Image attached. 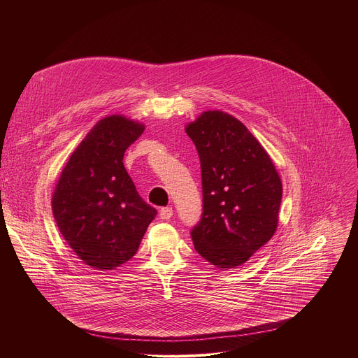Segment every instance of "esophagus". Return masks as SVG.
<instances>
[{
	"label": "esophagus",
	"instance_id": "1",
	"mask_svg": "<svg viewBox=\"0 0 358 358\" xmlns=\"http://www.w3.org/2000/svg\"><path fill=\"white\" fill-rule=\"evenodd\" d=\"M173 217V208L171 207H163L160 210V218L162 220H170Z\"/></svg>",
	"mask_w": 358,
	"mask_h": 358
}]
</instances>
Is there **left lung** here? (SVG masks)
<instances>
[{
	"mask_svg": "<svg viewBox=\"0 0 358 358\" xmlns=\"http://www.w3.org/2000/svg\"><path fill=\"white\" fill-rule=\"evenodd\" d=\"M185 131L196 147L202 180L194 248L220 269L239 266L276 232L280 177L261 143L228 113L203 112Z\"/></svg>",
	"mask_w": 358,
	"mask_h": 358,
	"instance_id": "1",
	"label": "left lung"
}]
</instances>
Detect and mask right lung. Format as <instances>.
Here are the masks:
<instances>
[{"mask_svg":"<svg viewBox=\"0 0 358 358\" xmlns=\"http://www.w3.org/2000/svg\"><path fill=\"white\" fill-rule=\"evenodd\" d=\"M144 124L113 115L97 122L72 152L52 195L58 228L83 264L112 271L134 257L157 211L138 195L124 151Z\"/></svg>","mask_w":358,"mask_h":358,"instance_id":"right-lung-1","label":"right lung"}]
</instances>
